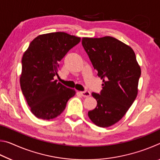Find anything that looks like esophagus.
<instances>
[{
  "instance_id": "34e87169",
  "label": "esophagus",
  "mask_w": 160,
  "mask_h": 160,
  "mask_svg": "<svg viewBox=\"0 0 160 160\" xmlns=\"http://www.w3.org/2000/svg\"><path fill=\"white\" fill-rule=\"evenodd\" d=\"M80 93L81 95L84 97H88L91 95L90 92H89L88 90H85V91H82V92H80Z\"/></svg>"
}]
</instances>
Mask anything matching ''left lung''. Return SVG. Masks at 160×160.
I'll return each mask as SVG.
<instances>
[{
  "mask_svg": "<svg viewBox=\"0 0 160 160\" xmlns=\"http://www.w3.org/2000/svg\"><path fill=\"white\" fill-rule=\"evenodd\" d=\"M82 44L103 80L100 93H92L97 105L88 116L97 126L107 128L120 121L135 101L141 70L133 50L115 38L84 37Z\"/></svg>",
  "mask_w": 160,
  "mask_h": 160,
  "instance_id": "left-lung-1",
  "label": "left lung"
}]
</instances>
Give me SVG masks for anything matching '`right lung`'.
<instances>
[{"mask_svg":"<svg viewBox=\"0 0 160 160\" xmlns=\"http://www.w3.org/2000/svg\"><path fill=\"white\" fill-rule=\"evenodd\" d=\"M80 38L58 32L42 34L32 41L22 58L20 87L31 112L38 118L49 120L63 112L75 91L54 76L59 64Z\"/></svg>","mask_w":160,"mask_h":160,"instance_id":"add662e5","label":"right lung"}]
</instances>
